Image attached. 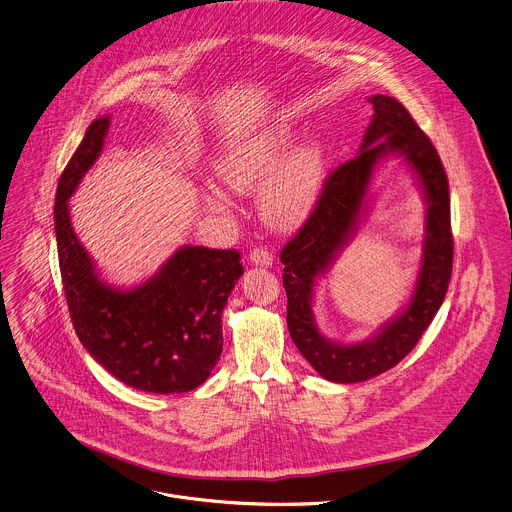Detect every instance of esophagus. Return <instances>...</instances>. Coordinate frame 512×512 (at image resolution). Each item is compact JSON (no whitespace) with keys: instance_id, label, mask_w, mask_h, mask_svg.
Instances as JSON below:
<instances>
[{"instance_id":"1","label":"esophagus","mask_w":512,"mask_h":512,"mask_svg":"<svg viewBox=\"0 0 512 512\" xmlns=\"http://www.w3.org/2000/svg\"><path fill=\"white\" fill-rule=\"evenodd\" d=\"M249 261H251V265H257V267H271L273 255L267 249H253L249 255Z\"/></svg>"}]
</instances>
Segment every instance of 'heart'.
I'll use <instances>...</instances> for the list:
<instances>
[{
    "mask_svg": "<svg viewBox=\"0 0 512 512\" xmlns=\"http://www.w3.org/2000/svg\"><path fill=\"white\" fill-rule=\"evenodd\" d=\"M295 139L289 123H273L229 143L215 161V171L235 193H251L262 181L259 211L277 231L301 227L317 209L327 183V147L319 137ZM290 151L287 152L286 149ZM203 201L211 213H231L229 195L207 185Z\"/></svg>",
    "mask_w": 512,
    "mask_h": 512,
    "instance_id": "heart-1",
    "label": "heart"
}]
</instances>
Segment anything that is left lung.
I'll use <instances>...</instances> for the list:
<instances>
[{
	"label": "left lung",
	"mask_w": 512,
	"mask_h": 512,
	"mask_svg": "<svg viewBox=\"0 0 512 512\" xmlns=\"http://www.w3.org/2000/svg\"><path fill=\"white\" fill-rule=\"evenodd\" d=\"M369 101L375 113L357 157L329 175L317 209L281 251L291 339L323 379L345 385L369 381L413 351L443 305L453 269L449 181L435 145L397 99L371 95ZM391 156L410 165L428 205L418 281L410 301L371 338L357 344L333 342L314 321L316 279L354 238L372 200L374 173Z\"/></svg>",
	"instance_id": "8db88e82"
}]
</instances>
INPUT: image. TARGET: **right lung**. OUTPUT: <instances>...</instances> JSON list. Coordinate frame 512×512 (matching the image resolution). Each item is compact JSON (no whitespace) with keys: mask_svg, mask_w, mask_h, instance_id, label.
Returning <instances> with one entry per match:
<instances>
[{"mask_svg":"<svg viewBox=\"0 0 512 512\" xmlns=\"http://www.w3.org/2000/svg\"><path fill=\"white\" fill-rule=\"evenodd\" d=\"M109 115L87 127L55 195V239L73 329L87 353L117 381L155 395L187 393L207 381L223 351L221 315L243 275L233 249L179 247L147 281H105L79 243L69 199L101 155Z\"/></svg>","mask_w":512,"mask_h":512,"instance_id":"1","label":"right lung"}]
</instances>
